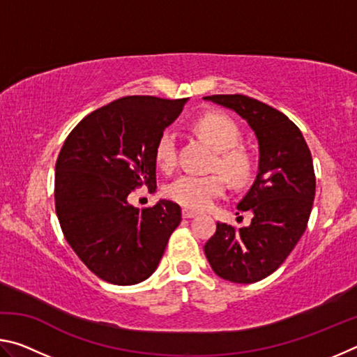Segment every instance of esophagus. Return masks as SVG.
<instances>
[{
    "instance_id": "34e87169",
    "label": "esophagus",
    "mask_w": 357,
    "mask_h": 357,
    "mask_svg": "<svg viewBox=\"0 0 357 357\" xmlns=\"http://www.w3.org/2000/svg\"><path fill=\"white\" fill-rule=\"evenodd\" d=\"M197 213L195 211H190V209H183V217L184 219H192V217H195Z\"/></svg>"
}]
</instances>
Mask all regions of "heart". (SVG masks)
I'll return each mask as SVG.
<instances>
[{"label":"heart","instance_id":"1","mask_svg":"<svg viewBox=\"0 0 357 357\" xmlns=\"http://www.w3.org/2000/svg\"><path fill=\"white\" fill-rule=\"evenodd\" d=\"M193 129L213 148L217 155L213 167L227 178L229 184L243 185L250 178L252 162L245 151L236 148L241 132L236 123L227 114L206 113L198 118ZM155 159L164 170L176 165V134L165 130L155 144ZM225 190V181L220 174H181L167 185L168 198L184 208L204 209Z\"/></svg>","mask_w":357,"mask_h":357}]
</instances>
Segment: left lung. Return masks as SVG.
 Here are the masks:
<instances>
[{
	"mask_svg": "<svg viewBox=\"0 0 357 357\" xmlns=\"http://www.w3.org/2000/svg\"><path fill=\"white\" fill-rule=\"evenodd\" d=\"M238 113L258 140L257 178L238 203L253 214L249 227L217 222L204 255L228 282L253 283L273 274L298 244L315 198L310 149L293 121L275 108L243 94L203 98Z\"/></svg>",
	"mask_w": 357,
	"mask_h": 357,
	"instance_id": "obj_1",
	"label": "left lung"
}]
</instances>
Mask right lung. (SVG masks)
I'll list each match as a JSON object with an SVG mask.
<instances>
[{"mask_svg": "<svg viewBox=\"0 0 357 357\" xmlns=\"http://www.w3.org/2000/svg\"><path fill=\"white\" fill-rule=\"evenodd\" d=\"M187 99L126 96L89 113L59 151L55 204L64 238L88 269L113 285H135L159 266L181 222L179 204L138 209L129 193L155 190V144Z\"/></svg>", "mask_w": 357, "mask_h": 357, "instance_id": "obj_1", "label": "right lung"}]
</instances>
